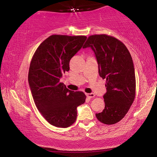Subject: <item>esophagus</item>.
Returning a JSON list of instances; mask_svg holds the SVG:
<instances>
[{
  "instance_id": "esophagus-1",
  "label": "esophagus",
  "mask_w": 157,
  "mask_h": 157,
  "mask_svg": "<svg viewBox=\"0 0 157 157\" xmlns=\"http://www.w3.org/2000/svg\"><path fill=\"white\" fill-rule=\"evenodd\" d=\"M86 96L87 97H89V98H93V97H94V94L93 93H90V94H86Z\"/></svg>"
}]
</instances>
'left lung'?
Listing matches in <instances>:
<instances>
[{
  "instance_id": "obj_1",
  "label": "left lung",
  "mask_w": 157,
  "mask_h": 157,
  "mask_svg": "<svg viewBox=\"0 0 157 157\" xmlns=\"http://www.w3.org/2000/svg\"><path fill=\"white\" fill-rule=\"evenodd\" d=\"M94 52L99 75L106 79L105 109L96 113L97 120L107 125L120 122L130 109L136 94V78L132 57L120 40L107 35L88 37L83 48Z\"/></svg>"
}]
</instances>
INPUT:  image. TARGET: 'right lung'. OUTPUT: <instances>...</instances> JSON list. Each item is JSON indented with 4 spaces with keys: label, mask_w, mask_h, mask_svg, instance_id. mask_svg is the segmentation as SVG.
<instances>
[{
    "label": "right lung",
    "mask_w": 157,
    "mask_h": 157,
    "mask_svg": "<svg viewBox=\"0 0 157 157\" xmlns=\"http://www.w3.org/2000/svg\"><path fill=\"white\" fill-rule=\"evenodd\" d=\"M86 38L51 35L41 43L32 57L28 80L34 102L46 121L56 127L72 125L77 120V108L86 101L82 91L68 90L60 79L69 71L70 60Z\"/></svg>",
    "instance_id": "right-lung-1"
}]
</instances>
